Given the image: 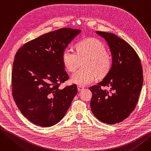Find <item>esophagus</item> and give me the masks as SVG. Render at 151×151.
Wrapping results in <instances>:
<instances>
[{
    "instance_id": "34e87169",
    "label": "esophagus",
    "mask_w": 151,
    "mask_h": 151,
    "mask_svg": "<svg viewBox=\"0 0 151 151\" xmlns=\"http://www.w3.org/2000/svg\"><path fill=\"white\" fill-rule=\"evenodd\" d=\"M84 89V88L83 86H80V85H78V91H81L83 90Z\"/></svg>"
}]
</instances>
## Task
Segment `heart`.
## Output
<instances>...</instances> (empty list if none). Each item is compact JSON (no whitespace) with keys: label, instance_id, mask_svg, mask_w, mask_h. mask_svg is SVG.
<instances>
[{"label":"heart","instance_id":"b5f03b06","mask_svg":"<svg viewBox=\"0 0 151 151\" xmlns=\"http://www.w3.org/2000/svg\"><path fill=\"white\" fill-rule=\"evenodd\" d=\"M62 62L69 72H74L71 81L80 86L92 83L97 78H104L112 66V58L104 43L95 38H88L76 45V52L66 50L62 54Z\"/></svg>","mask_w":151,"mask_h":151}]
</instances>
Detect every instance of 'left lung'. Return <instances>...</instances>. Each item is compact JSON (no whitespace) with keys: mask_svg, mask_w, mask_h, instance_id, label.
I'll list each match as a JSON object with an SVG mask.
<instances>
[{"mask_svg":"<svg viewBox=\"0 0 151 151\" xmlns=\"http://www.w3.org/2000/svg\"><path fill=\"white\" fill-rule=\"evenodd\" d=\"M96 33L108 43L113 61L103 81L89 88L91 108L100 121L113 125L123 121L135 108L143 83L142 68L137 53L127 42L111 33ZM105 86L109 91L102 88Z\"/></svg>","mask_w":151,"mask_h":151,"instance_id":"left-lung-1","label":"left lung"}]
</instances>
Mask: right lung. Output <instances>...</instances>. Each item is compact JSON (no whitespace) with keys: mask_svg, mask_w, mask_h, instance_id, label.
Listing matches in <instances>:
<instances>
[{"mask_svg":"<svg viewBox=\"0 0 151 151\" xmlns=\"http://www.w3.org/2000/svg\"><path fill=\"white\" fill-rule=\"evenodd\" d=\"M81 30L62 28L24 45L16 53L12 75V94L23 116L48 127L66 114L78 92L76 84L59 87L69 76L62 54Z\"/></svg>","mask_w":151,"mask_h":151,"instance_id":"add662e5","label":"right lung"}]
</instances>
